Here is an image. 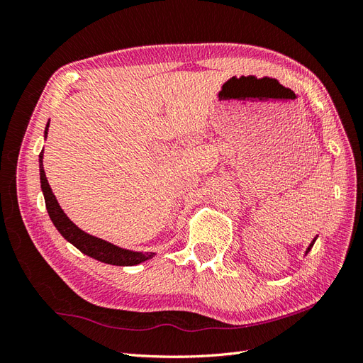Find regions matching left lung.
Segmentation results:
<instances>
[{"mask_svg":"<svg viewBox=\"0 0 363 363\" xmlns=\"http://www.w3.org/2000/svg\"><path fill=\"white\" fill-rule=\"evenodd\" d=\"M318 237H319V235H316V237H315V238H313V241H311V242L308 244V247H307V250H306V255H307V253H308V252L311 250V247H313V244H315V241L318 240Z\"/></svg>","mask_w":363,"mask_h":363,"instance_id":"left-lung-1","label":"left lung"}]
</instances>
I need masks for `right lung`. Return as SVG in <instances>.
Listing matches in <instances>:
<instances>
[{"mask_svg": "<svg viewBox=\"0 0 363 363\" xmlns=\"http://www.w3.org/2000/svg\"><path fill=\"white\" fill-rule=\"evenodd\" d=\"M48 125H50V121H48L45 125L44 139H47ZM43 159H44V150L41 151V154H39V180H41V189L44 194L45 208L48 212V217H50L52 223L55 224V228L68 242H72L76 249H79L82 253L86 255V257H91L105 264H111V266H137V264L148 261L157 255L154 252H135V250L122 249L119 246H116V244H111L102 238L93 237V235L86 233L82 229L77 228L76 224L67 217V213L61 209L60 203H57L50 184L47 182Z\"/></svg>", "mask_w": 363, "mask_h": 363, "instance_id": "right-lung-1", "label": "right lung"}]
</instances>
